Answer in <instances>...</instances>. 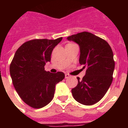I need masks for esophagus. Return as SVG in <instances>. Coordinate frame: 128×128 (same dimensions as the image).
<instances>
[{"label":"esophagus","instance_id":"34e87169","mask_svg":"<svg viewBox=\"0 0 128 128\" xmlns=\"http://www.w3.org/2000/svg\"><path fill=\"white\" fill-rule=\"evenodd\" d=\"M70 78V75L68 74H65V79H67V78Z\"/></svg>","mask_w":128,"mask_h":128}]
</instances>
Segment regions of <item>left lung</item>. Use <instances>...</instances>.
Returning a JSON list of instances; mask_svg holds the SVG:
<instances>
[{"label":"left lung","mask_w":128,"mask_h":128,"mask_svg":"<svg viewBox=\"0 0 128 128\" xmlns=\"http://www.w3.org/2000/svg\"><path fill=\"white\" fill-rule=\"evenodd\" d=\"M66 39L79 45V62L83 68L86 67L82 80L77 78L78 85L71 90L73 98L82 104H94L103 98L112 82L115 68L112 50L105 40L90 32H80Z\"/></svg>","instance_id":"8db88e82"}]
</instances>
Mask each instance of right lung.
Listing matches in <instances>:
<instances>
[{
  "label": "right lung",
  "instance_id": "add662e5",
  "mask_svg": "<svg viewBox=\"0 0 128 128\" xmlns=\"http://www.w3.org/2000/svg\"><path fill=\"white\" fill-rule=\"evenodd\" d=\"M62 40H32L20 46L10 65V75L16 91L24 102L41 108L53 99L57 83L65 78L62 72L51 73L44 68L50 62L53 49Z\"/></svg>",
  "mask_w": 128,
  "mask_h": 128
}]
</instances>
